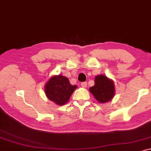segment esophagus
<instances>
[{
  "mask_svg": "<svg viewBox=\"0 0 151 151\" xmlns=\"http://www.w3.org/2000/svg\"><path fill=\"white\" fill-rule=\"evenodd\" d=\"M81 85L82 87H87V83L86 82H82L81 84Z\"/></svg>",
  "mask_w": 151,
  "mask_h": 151,
  "instance_id": "obj_1",
  "label": "esophagus"
}]
</instances>
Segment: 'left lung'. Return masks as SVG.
<instances>
[{
	"label": "left lung",
	"mask_w": 151,
	"mask_h": 151,
	"mask_svg": "<svg viewBox=\"0 0 151 151\" xmlns=\"http://www.w3.org/2000/svg\"><path fill=\"white\" fill-rule=\"evenodd\" d=\"M89 91L99 102H107L113 98L114 95V85L104 75H98L95 78V84L91 87Z\"/></svg>",
	"instance_id": "8db88e82"
}]
</instances>
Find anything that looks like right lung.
<instances>
[{
  "mask_svg": "<svg viewBox=\"0 0 151 151\" xmlns=\"http://www.w3.org/2000/svg\"><path fill=\"white\" fill-rule=\"evenodd\" d=\"M76 88V85H70L68 78L58 75L49 80L45 87V91L49 100L61 106L68 102Z\"/></svg>",
  "mask_w": 151,
  "mask_h": 151,
  "instance_id": "right-lung-1",
  "label": "right lung"
}]
</instances>
